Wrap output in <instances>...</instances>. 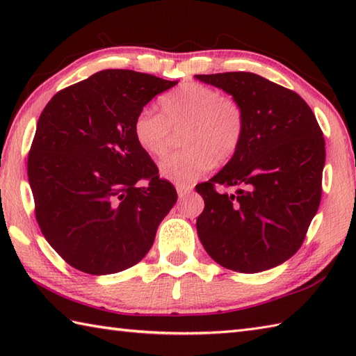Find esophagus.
I'll return each mask as SVG.
<instances>
[{"mask_svg":"<svg viewBox=\"0 0 356 356\" xmlns=\"http://www.w3.org/2000/svg\"><path fill=\"white\" fill-rule=\"evenodd\" d=\"M176 190H177V194L180 195V197H182V195L193 191V186L186 185V184H176Z\"/></svg>","mask_w":356,"mask_h":356,"instance_id":"1","label":"esophagus"}]
</instances>
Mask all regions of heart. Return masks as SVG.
I'll list each match as a JSON object with an SVG mask.
<instances>
[{
  "mask_svg": "<svg viewBox=\"0 0 356 356\" xmlns=\"http://www.w3.org/2000/svg\"><path fill=\"white\" fill-rule=\"evenodd\" d=\"M159 107L161 113L145 108L136 116L133 134L143 153L162 157L171 145L172 131L184 130L180 145L185 149L165 157L159 165L166 179H199L213 165L228 163L241 147L246 119L236 97L199 82H186L166 93Z\"/></svg>",
  "mask_w": 356,
  "mask_h": 356,
  "instance_id": "obj_1",
  "label": "heart"
}]
</instances>
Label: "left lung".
<instances>
[{
  "label": "left lung",
  "mask_w": 356,
  "mask_h": 356,
  "mask_svg": "<svg viewBox=\"0 0 356 356\" xmlns=\"http://www.w3.org/2000/svg\"><path fill=\"white\" fill-rule=\"evenodd\" d=\"M195 78L236 97L246 119L237 154L195 186L205 200L195 223L199 238L226 269L255 274L275 268L303 245L320 207L326 161L321 128L300 95L255 73ZM220 184L238 191L218 193Z\"/></svg>",
  "instance_id": "obj_1"
}]
</instances>
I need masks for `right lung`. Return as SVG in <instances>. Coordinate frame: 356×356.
Returning a JSON list of instances; mask_svg holds the SVG:
<instances>
[{"instance_id":"1","label":"right lung","mask_w":356,"mask_h":356,"mask_svg":"<svg viewBox=\"0 0 356 356\" xmlns=\"http://www.w3.org/2000/svg\"><path fill=\"white\" fill-rule=\"evenodd\" d=\"M177 84L133 70H102L42 110L27 159L35 216L74 269L107 275L139 263L177 200L133 134L136 116ZM147 179V185L137 182Z\"/></svg>"}]
</instances>
